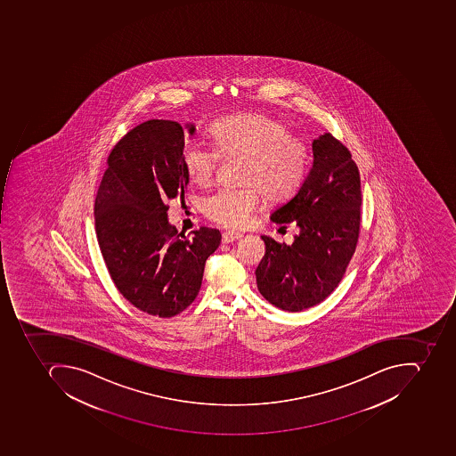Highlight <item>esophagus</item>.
<instances>
[{
	"label": "esophagus",
	"instance_id": "obj_1",
	"mask_svg": "<svg viewBox=\"0 0 456 456\" xmlns=\"http://www.w3.org/2000/svg\"><path fill=\"white\" fill-rule=\"evenodd\" d=\"M241 239V234L237 232H224L222 234V242L229 244V242L236 241V240Z\"/></svg>",
	"mask_w": 456,
	"mask_h": 456
}]
</instances>
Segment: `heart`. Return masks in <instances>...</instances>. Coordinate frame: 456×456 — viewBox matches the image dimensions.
Masks as SVG:
<instances>
[{"label":"heart","mask_w":456,"mask_h":456,"mask_svg":"<svg viewBox=\"0 0 456 456\" xmlns=\"http://www.w3.org/2000/svg\"><path fill=\"white\" fill-rule=\"evenodd\" d=\"M290 126L265 113L224 117L212 124L208 142L185 143L181 162L194 184L207 185L219 159L241 158L240 188L220 187L202 200L204 214L232 229L246 226L259 208V191L269 200H283L307 175L310 149L290 135Z\"/></svg>","instance_id":"1"}]
</instances>
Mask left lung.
Listing matches in <instances>:
<instances>
[{"label": "left lung", "instance_id": "left-lung-1", "mask_svg": "<svg viewBox=\"0 0 456 456\" xmlns=\"http://www.w3.org/2000/svg\"><path fill=\"white\" fill-rule=\"evenodd\" d=\"M314 163L303 184L272 212L294 224L293 244L262 236L266 252L256 271L259 293L284 311L314 307L338 288L360 232L362 185L352 153L332 134L313 142Z\"/></svg>", "mask_w": 456, "mask_h": 456}]
</instances>
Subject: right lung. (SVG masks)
I'll use <instances>...</instances> for the list:
<instances>
[{
    "label": "right lung",
    "instance_id": "1",
    "mask_svg": "<svg viewBox=\"0 0 456 456\" xmlns=\"http://www.w3.org/2000/svg\"><path fill=\"white\" fill-rule=\"evenodd\" d=\"M192 135L195 126H187ZM184 129L149 120L131 129L107 158L94 200L97 241L124 298L155 317H175L200 293L205 262L219 230L200 227L187 239L168 224L167 202L184 200Z\"/></svg>",
    "mask_w": 456,
    "mask_h": 456
}]
</instances>
